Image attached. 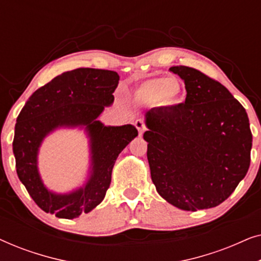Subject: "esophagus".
Here are the masks:
<instances>
[{"mask_svg": "<svg viewBox=\"0 0 261 261\" xmlns=\"http://www.w3.org/2000/svg\"><path fill=\"white\" fill-rule=\"evenodd\" d=\"M134 126H135V128H137V129H138L139 135H142V133H144L145 129H146L145 123L142 122L141 120H137V121H135V122H134Z\"/></svg>", "mask_w": 261, "mask_h": 261, "instance_id": "1", "label": "esophagus"}]
</instances>
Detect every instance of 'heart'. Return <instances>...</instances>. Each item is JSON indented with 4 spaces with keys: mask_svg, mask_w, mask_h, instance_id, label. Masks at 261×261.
<instances>
[{
    "mask_svg": "<svg viewBox=\"0 0 261 261\" xmlns=\"http://www.w3.org/2000/svg\"><path fill=\"white\" fill-rule=\"evenodd\" d=\"M180 95V87L171 77H152L139 85L135 90V99L145 105L172 106Z\"/></svg>",
    "mask_w": 261,
    "mask_h": 261,
    "instance_id": "obj_1",
    "label": "heart"
}]
</instances>
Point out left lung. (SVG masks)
Here are the masks:
<instances>
[{
    "instance_id": "obj_1",
    "label": "left lung",
    "mask_w": 261,
    "mask_h": 261,
    "mask_svg": "<svg viewBox=\"0 0 261 261\" xmlns=\"http://www.w3.org/2000/svg\"><path fill=\"white\" fill-rule=\"evenodd\" d=\"M184 81L185 103L146 113L147 159L153 184L177 208L219 205L244 179L251 163L247 113L223 87L201 71L172 66Z\"/></svg>"
}]
</instances>
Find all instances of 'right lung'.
<instances>
[{
    "label": "right lung",
    "instance_id": "add662e5",
    "mask_svg": "<svg viewBox=\"0 0 261 261\" xmlns=\"http://www.w3.org/2000/svg\"><path fill=\"white\" fill-rule=\"evenodd\" d=\"M120 76L115 71L80 69L67 71L39 88L16 119L13 152L19 179L39 208L62 219L91 212L105 198L115 160L138 137L132 124L105 126L97 117L114 102ZM85 125L91 138L92 174L87 184L70 194L45 189L37 171V151L46 135L59 126Z\"/></svg>",
    "mask_w": 261,
    "mask_h": 261
}]
</instances>
